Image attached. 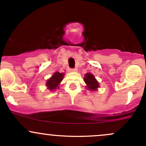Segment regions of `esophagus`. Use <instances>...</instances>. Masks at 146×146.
Instances as JSON below:
<instances>
[{"instance_id":"esophagus-1","label":"esophagus","mask_w":146,"mask_h":146,"mask_svg":"<svg viewBox=\"0 0 146 146\" xmlns=\"http://www.w3.org/2000/svg\"><path fill=\"white\" fill-rule=\"evenodd\" d=\"M68 70H69V71L73 72V71H76V70H77V69H76V68H69Z\"/></svg>"}]
</instances>
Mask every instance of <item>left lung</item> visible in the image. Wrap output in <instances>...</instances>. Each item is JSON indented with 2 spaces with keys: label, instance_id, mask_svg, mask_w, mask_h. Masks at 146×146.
Segmentation results:
<instances>
[{
  "label": "left lung",
  "instance_id": "8db88e82",
  "mask_svg": "<svg viewBox=\"0 0 146 146\" xmlns=\"http://www.w3.org/2000/svg\"><path fill=\"white\" fill-rule=\"evenodd\" d=\"M84 81L88 85V89L91 90H96L97 88H98V87H99V83L95 78V76L91 73L85 74V78H84Z\"/></svg>",
  "mask_w": 146,
  "mask_h": 146
}]
</instances>
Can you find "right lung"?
Here are the masks:
<instances>
[{"mask_svg":"<svg viewBox=\"0 0 146 146\" xmlns=\"http://www.w3.org/2000/svg\"><path fill=\"white\" fill-rule=\"evenodd\" d=\"M64 73H60L58 72L54 73L51 78L48 79L46 82V86L48 87V89L50 90L56 89L57 87L58 86L59 83L62 81L64 78Z\"/></svg>","mask_w":146,"mask_h":146,"instance_id":"right-lung-1","label":"right lung"}]
</instances>
